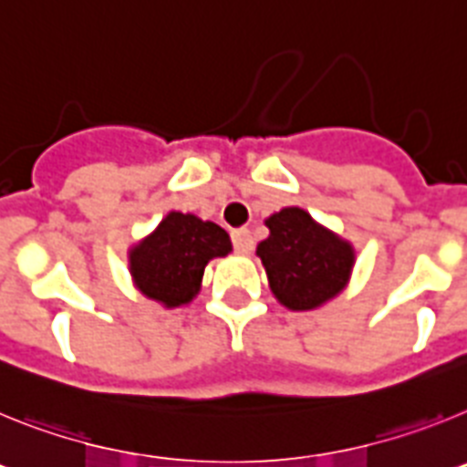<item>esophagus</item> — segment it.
<instances>
[{
    "label": "esophagus",
    "instance_id": "esophagus-1",
    "mask_svg": "<svg viewBox=\"0 0 467 467\" xmlns=\"http://www.w3.org/2000/svg\"><path fill=\"white\" fill-rule=\"evenodd\" d=\"M231 241H234V247H236L238 254H250L254 250L253 234L247 229H236L231 234Z\"/></svg>",
    "mask_w": 467,
    "mask_h": 467
}]
</instances>
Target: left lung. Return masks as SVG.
Listing matches in <instances>:
<instances>
[{
  "instance_id": "8db88e82",
  "label": "left lung",
  "mask_w": 467,
  "mask_h": 467,
  "mask_svg": "<svg viewBox=\"0 0 467 467\" xmlns=\"http://www.w3.org/2000/svg\"><path fill=\"white\" fill-rule=\"evenodd\" d=\"M264 224L269 238L257 245V257L278 304L290 311H316L346 290L356 266L353 243L296 205L278 210Z\"/></svg>"
}]
</instances>
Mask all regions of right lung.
Listing matches in <instances>:
<instances>
[{
    "instance_id": "obj_1",
    "label": "right lung",
    "mask_w": 467,
    "mask_h": 467,
    "mask_svg": "<svg viewBox=\"0 0 467 467\" xmlns=\"http://www.w3.org/2000/svg\"><path fill=\"white\" fill-rule=\"evenodd\" d=\"M231 250L222 226L171 210L150 236L128 247V271L140 295L163 308H180L201 292L210 259L226 257Z\"/></svg>"
}]
</instances>
